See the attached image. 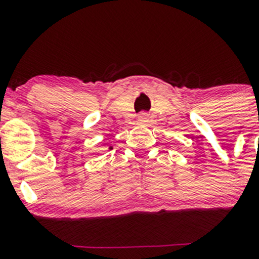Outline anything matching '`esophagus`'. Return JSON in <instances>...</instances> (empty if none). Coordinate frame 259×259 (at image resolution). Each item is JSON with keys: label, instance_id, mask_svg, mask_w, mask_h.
<instances>
[{"label": "esophagus", "instance_id": "esophagus-1", "mask_svg": "<svg viewBox=\"0 0 259 259\" xmlns=\"http://www.w3.org/2000/svg\"><path fill=\"white\" fill-rule=\"evenodd\" d=\"M138 120H139V122H142V124H145V122H148V120H149V116H148V114H145V112H142V114L138 116Z\"/></svg>", "mask_w": 259, "mask_h": 259}]
</instances>
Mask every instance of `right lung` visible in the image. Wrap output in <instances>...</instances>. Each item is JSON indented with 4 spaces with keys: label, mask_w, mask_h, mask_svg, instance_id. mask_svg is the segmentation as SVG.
<instances>
[{
    "label": "right lung",
    "mask_w": 259,
    "mask_h": 259,
    "mask_svg": "<svg viewBox=\"0 0 259 259\" xmlns=\"http://www.w3.org/2000/svg\"><path fill=\"white\" fill-rule=\"evenodd\" d=\"M110 149H112V145H110V147H109V150H110Z\"/></svg>",
    "instance_id": "right-lung-1"
}]
</instances>
